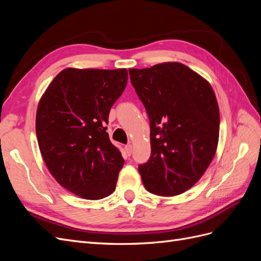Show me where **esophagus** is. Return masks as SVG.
Wrapping results in <instances>:
<instances>
[{
  "label": "esophagus",
  "instance_id": "34e87169",
  "mask_svg": "<svg viewBox=\"0 0 261 261\" xmlns=\"http://www.w3.org/2000/svg\"><path fill=\"white\" fill-rule=\"evenodd\" d=\"M125 150H126V152H127V154L130 155L132 152H133V146H132L130 144L126 145V146H125Z\"/></svg>",
  "mask_w": 261,
  "mask_h": 261
}]
</instances>
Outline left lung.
I'll list each match as a JSON object with an SVG mask.
<instances>
[{"label":"left lung","instance_id":"left-lung-1","mask_svg":"<svg viewBox=\"0 0 261 261\" xmlns=\"http://www.w3.org/2000/svg\"><path fill=\"white\" fill-rule=\"evenodd\" d=\"M128 72L150 121L151 154L138 167L141 179L150 193L179 195L200 179L216 154V94L204 78L181 63Z\"/></svg>","mask_w":261,"mask_h":261}]
</instances>
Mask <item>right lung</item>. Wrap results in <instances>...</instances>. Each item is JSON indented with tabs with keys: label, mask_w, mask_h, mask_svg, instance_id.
Wrapping results in <instances>:
<instances>
[{
	"label": "right lung",
	"mask_w": 261,
	"mask_h": 261,
	"mask_svg": "<svg viewBox=\"0 0 261 261\" xmlns=\"http://www.w3.org/2000/svg\"><path fill=\"white\" fill-rule=\"evenodd\" d=\"M127 77L126 68H66L39 102L36 133L43 160L58 183L82 198L98 200L115 191L124 159L106 125Z\"/></svg>",
	"instance_id": "1"
}]
</instances>
